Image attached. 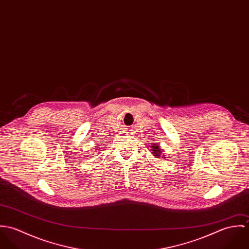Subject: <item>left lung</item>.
<instances>
[{"label":"left lung","instance_id":"1","mask_svg":"<svg viewBox=\"0 0 249 249\" xmlns=\"http://www.w3.org/2000/svg\"><path fill=\"white\" fill-rule=\"evenodd\" d=\"M151 152H152V154H153L154 156H156L157 158H159V157L161 156V151H160V148L158 147V145H157V144L152 146V150H151Z\"/></svg>","mask_w":249,"mask_h":249}]
</instances>
